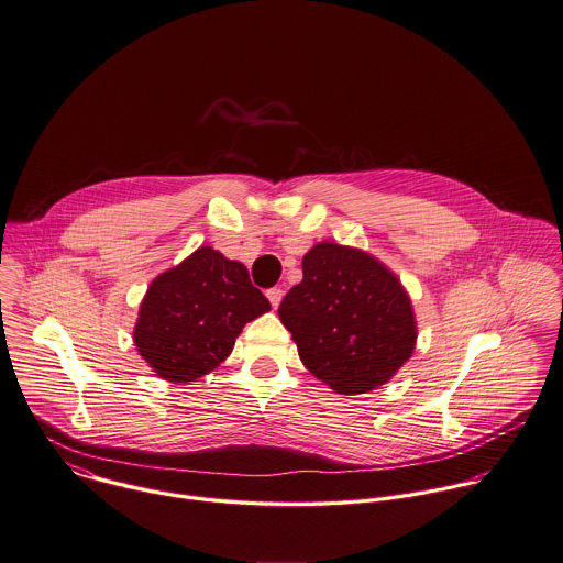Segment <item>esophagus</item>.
<instances>
[{"instance_id":"34e87169","label":"esophagus","mask_w":563,"mask_h":563,"mask_svg":"<svg viewBox=\"0 0 563 563\" xmlns=\"http://www.w3.org/2000/svg\"><path fill=\"white\" fill-rule=\"evenodd\" d=\"M267 298H269L272 307L276 309V307L280 305V300H283V289H280V287H272V289H267Z\"/></svg>"}]
</instances>
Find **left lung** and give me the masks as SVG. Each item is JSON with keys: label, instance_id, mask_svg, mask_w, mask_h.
I'll use <instances>...</instances> for the list:
<instances>
[{"label": "left lung", "instance_id": "1", "mask_svg": "<svg viewBox=\"0 0 563 563\" xmlns=\"http://www.w3.org/2000/svg\"><path fill=\"white\" fill-rule=\"evenodd\" d=\"M302 274L278 307L302 364L340 395L386 384L417 342L412 305L397 276L338 243L309 250Z\"/></svg>", "mask_w": 563, "mask_h": 563}]
</instances>
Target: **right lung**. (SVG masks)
<instances>
[{"mask_svg": "<svg viewBox=\"0 0 563 563\" xmlns=\"http://www.w3.org/2000/svg\"><path fill=\"white\" fill-rule=\"evenodd\" d=\"M269 309L245 265L199 247L151 283L133 342L162 379L195 382L217 368L243 327Z\"/></svg>", "mask_w": 563, "mask_h": 563, "instance_id": "obj_1", "label": "right lung"}]
</instances>
